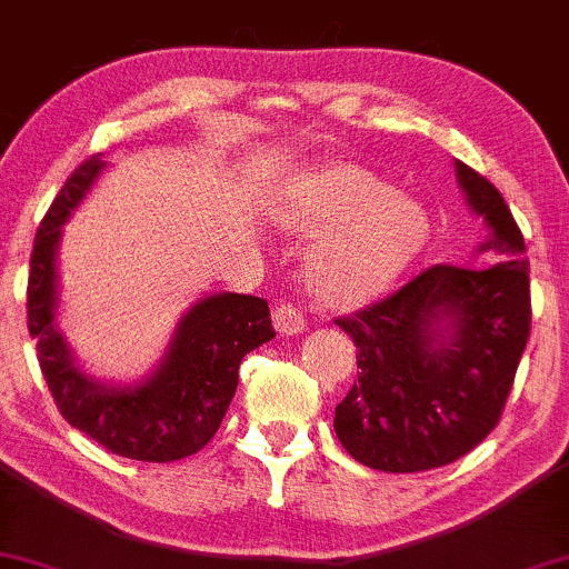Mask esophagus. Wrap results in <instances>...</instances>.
<instances>
[{"mask_svg": "<svg viewBox=\"0 0 569 569\" xmlns=\"http://www.w3.org/2000/svg\"><path fill=\"white\" fill-rule=\"evenodd\" d=\"M272 323H276V329L280 331L283 337H293V335H302L305 331V316L302 310H299L297 305H278L276 312H272Z\"/></svg>", "mask_w": 569, "mask_h": 569, "instance_id": "1", "label": "esophagus"}]
</instances>
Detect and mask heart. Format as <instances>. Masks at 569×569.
<instances>
[{
	"label": "heart",
	"mask_w": 569,
	"mask_h": 569,
	"mask_svg": "<svg viewBox=\"0 0 569 569\" xmlns=\"http://www.w3.org/2000/svg\"><path fill=\"white\" fill-rule=\"evenodd\" d=\"M276 221L302 238L321 234L310 248L305 278L323 305L339 310L390 289L428 238L420 202L348 162L293 173L278 194Z\"/></svg>",
	"instance_id": "b5f03b06"
}]
</instances>
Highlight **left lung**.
Here are the masks:
<instances>
[{
  "label": "left lung",
  "instance_id": "1",
  "mask_svg": "<svg viewBox=\"0 0 569 569\" xmlns=\"http://www.w3.org/2000/svg\"><path fill=\"white\" fill-rule=\"evenodd\" d=\"M457 184L489 227L495 264H433L382 302L337 318L358 350V380L335 430L352 460L385 473L455 462L498 426L530 339V262L502 194L455 160Z\"/></svg>",
  "mask_w": 569,
  "mask_h": 569
}]
</instances>
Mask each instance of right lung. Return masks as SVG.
<instances>
[{
	"label": "right lung",
	"instance_id": "add662e5",
	"mask_svg": "<svg viewBox=\"0 0 569 569\" xmlns=\"http://www.w3.org/2000/svg\"><path fill=\"white\" fill-rule=\"evenodd\" d=\"M107 162L93 154L69 176L44 213L29 272V335L58 411L109 452L143 462H173L213 439L238 390L240 361L276 337L270 307L248 293H211L189 307L160 367L136 385L84 375L56 323V253L63 221L90 192Z\"/></svg>",
	"mask_w": 569,
	"mask_h": 569
}]
</instances>
